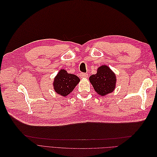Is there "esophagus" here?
<instances>
[{
    "instance_id": "obj_1",
    "label": "esophagus",
    "mask_w": 157,
    "mask_h": 157,
    "mask_svg": "<svg viewBox=\"0 0 157 157\" xmlns=\"http://www.w3.org/2000/svg\"><path fill=\"white\" fill-rule=\"evenodd\" d=\"M80 77L82 78H86L88 77V74L81 73L80 74Z\"/></svg>"
}]
</instances>
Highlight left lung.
<instances>
[{
	"label": "left lung",
	"instance_id": "left-lung-1",
	"mask_svg": "<svg viewBox=\"0 0 157 157\" xmlns=\"http://www.w3.org/2000/svg\"><path fill=\"white\" fill-rule=\"evenodd\" d=\"M89 80L99 96H105L113 92L116 88L115 73L107 65H102L97 69V73L90 77Z\"/></svg>",
	"mask_w": 157,
	"mask_h": 157
}]
</instances>
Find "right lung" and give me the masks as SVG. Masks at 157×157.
<instances>
[{
    "label": "right lung",
    "instance_id": "right-lung-1",
    "mask_svg": "<svg viewBox=\"0 0 157 157\" xmlns=\"http://www.w3.org/2000/svg\"><path fill=\"white\" fill-rule=\"evenodd\" d=\"M80 82L77 75L68 73L67 71L61 69L54 79L53 87L55 92L63 97H66L73 91Z\"/></svg>",
    "mask_w": 157,
    "mask_h": 157
}]
</instances>
